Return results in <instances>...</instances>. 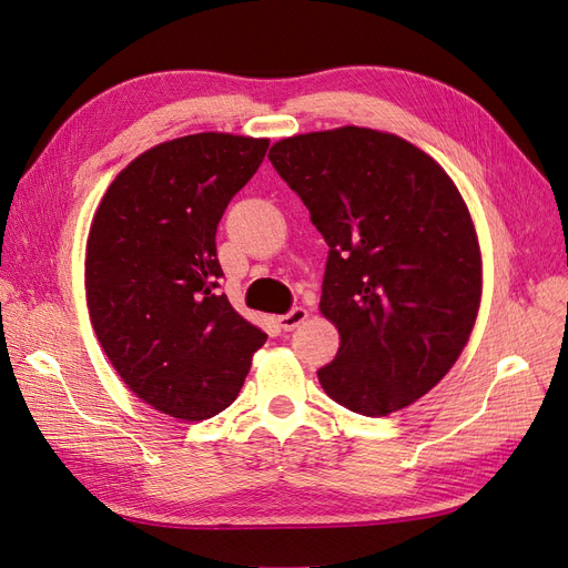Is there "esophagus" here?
<instances>
[{"instance_id":"34e87169","label":"esophagus","mask_w":568,"mask_h":568,"mask_svg":"<svg viewBox=\"0 0 568 568\" xmlns=\"http://www.w3.org/2000/svg\"><path fill=\"white\" fill-rule=\"evenodd\" d=\"M305 320H307L305 307H294V311H288L286 315L280 317V326L284 332H294L296 326H301Z\"/></svg>"}]
</instances>
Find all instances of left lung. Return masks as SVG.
<instances>
[{
    "label": "left lung",
    "mask_w": 568,
    "mask_h": 568,
    "mask_svg": "<svg viewBox=\"0 0 568 568\" xmlns=\"http://www.w3.org/2000/svg\"><path fill=\"white\" fill-rule=\"evenodd\" d=\"M329 246L322 315L341 346L317 372L357 415L386 417L450 372L478 315L480 251L448 173L400 136L338 128L267 153Z\"/></svg>",
    "instance_id": "left-lung-1"
}]
</instances>
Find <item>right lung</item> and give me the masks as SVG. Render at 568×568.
Listing matches in <instances>:
<instances>
[{
	"label": "right lung",
	"instance_id": "add662e5",
	"mask_svg": "<svg viewBox=\"0 0 568 568\" xmlns=\"http://www.w3.org/2000/svg\"><path fill=\"white\" fill-rule=\"evenodd\" d=\"M270 140L201 132L136 156L88 239L90 320L111 365L153 409L201 422L230 407L267 334L217 291L215 232Z\"/></svg>",
	"mask_w": 568,
	"mask_h": 568
}]
</instances>
